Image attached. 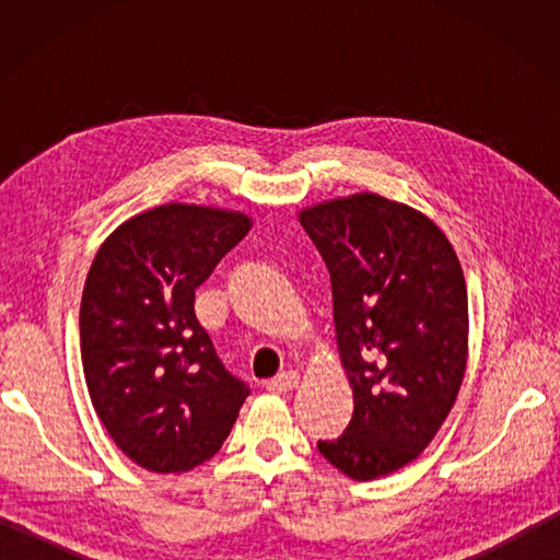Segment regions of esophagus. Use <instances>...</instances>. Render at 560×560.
<instances>
[{"mask_svg":"<svg viewBox=\"0 0 560 560\" xmlns=\"http://www.w3.org/2000/svg\"><path fill=\"white\" fill-rule=\"evenodd\" d=\"M299 385H301V375L295 373V371H289V373H281V375H277L273 380H269L267 389L279 392V395H287V392H293Z\"/></svg>","mask_w":560,"mask_h":560,"instance_id":"esophagus-1","label":"esophagus"}]
</instances>
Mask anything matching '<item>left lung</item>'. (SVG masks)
<instances>
[{
  "label": "left lung",
  "instance_id": "obj_1",
  "mask_svg": "<svg viewBox=\"0 0 560 560\" xmlns=\"http://www.w3.org/2000/svg\"><path fill=\"white\" fill-rule=\"evenodd\" d=\"M299 221L331 279L353 416L323 457L355 481L416 459L457 399L469 355L467 283L445 233L401 201L359 192Z\"/></svg>",
  "mask_w": 560,
  "mask_h": 560
}]
</instances>
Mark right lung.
I'll return each instance as SVG.
<instances>
[{
  "label": "right lung",
  "mask_w": 560,
  "mask_h": 560,
  "mask_svg": "<svg viewBox=\"0 0 560 560\" xmlns=\"http://www.w3.org/2000/svg\"><path fill=\"white\" fill-rule=\"evenodd\" d=\"M249 229L243 211L171 201L117 225L93 257L79 311L83 377L113 443L149 471L211 459L249 395L195 315V289Z\"/></svg>",
  "instance_id": "add662e5"
}]
</instances>
